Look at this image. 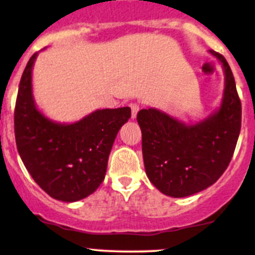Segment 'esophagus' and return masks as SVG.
Instances as JSON below:
<instances>
[{
    "label": "esophagus",
    "instance_id": "34e87169",
    "mask_svg": "<svg viewBox=\"0 0 255 255\" xmlns=\"http://www.w3.org/2000/svg\"><path fill=\"white\" fill-rule=\"evenodd\" d=\"M130 110H132V119H135L136 114L140 110V105H139L138 103H132V104H130Z\"/></svg>",
    "mask_w": 255,
    "mask_h": 255
}]
</instances>
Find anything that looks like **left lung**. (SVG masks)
<instances>
[{
    "label": "left lung",
    "instance_id": "left-lung-1",
    "mask_svg": "<svg viewBox=\"0 0 255 255\" xmlns=\"http://www.w3.org/2000/svg\"><path fill=\"white\" fill-rule=\"evenodd\" d=\"M225 89L220 109L196 125H184L157 109L136 115L141 129L145 170L162 194L185 197L214 184L230 163L240 130L242 108L234 75L222 54Z\"/></svg>",
    "mask_w": 255,
    "mask_h": 255
}]
</instances>
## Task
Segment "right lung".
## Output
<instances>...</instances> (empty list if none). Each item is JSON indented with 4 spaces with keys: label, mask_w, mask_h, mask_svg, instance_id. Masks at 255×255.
Masks as SVG:
<instances>
[{
    "label": "right lung",
    "mask_w": 255,
    "mask_h": 255,
    "mask_svg": "<svg viewBox=\"0 0 255 255\" xmlns=\"http://www.w3.org/2000/svg\"><path fill=\"white\" fill-rule=\"evenodd\" d=\"M37 53L25 68L14 110V133L24 166L50 197L75 202L99 187L120 128L130 117L128 106L103 109L81 121H50L36 109L31 71Z\"/></svg>",
    "instance_id": "1"
}]
</instances>
